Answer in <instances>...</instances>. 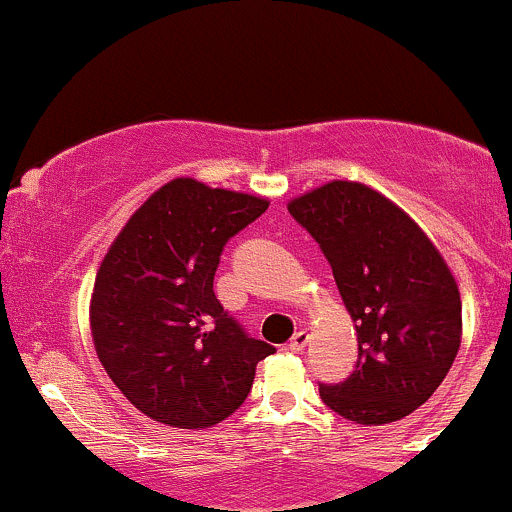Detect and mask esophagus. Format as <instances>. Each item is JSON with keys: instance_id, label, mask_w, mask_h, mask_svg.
Instances as JSON below:
<instances>
[{"instance_id": "34e87169", "label": "esophagus", "mask_w": 512, "mask_h": 512, "mask_svg": "<svg viewBox=\"0 0 512 512\" xmlns=\"http://www.w3.org/2000/svg\"><path fill=\"white\" fill-rule=\"evenodd\" d=\"M308 341H311L308 331H296V333H293L291 341H288V348H291L293 353H298V351H303V348L308 346Z\"/></svg>"}]
</instances>
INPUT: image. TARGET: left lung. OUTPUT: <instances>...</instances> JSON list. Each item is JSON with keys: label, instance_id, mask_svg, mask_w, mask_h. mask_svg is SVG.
I'll return each mask as SVG.
<instances>
[{"label": "left lung", "instance_id": "1", "mask_svg": "<svg viewBox=\"0 0 512 512\" xmlns=\"http://www.w3.org/2000/svg\"><path fill=\"white\" fill-rule=\"evenodd\" d=\"M333 268L356 323V371L318 386L323 403L361 426L406 418L453 366L463 333L460 293L421 226L358 181H331L288 204Z\"/></svg>", "mask_w": 512, "mask_h": 512}]
</instances>
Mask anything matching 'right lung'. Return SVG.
Returning <instances> with one entry per match:
<instances>
[{"mask_svg": "<svg viewBox=\"0 0 512 512\" xmlns=\"http://www.w3.org/2000/svg\"><path fill=\"white\" fill-rule=\"evenodd\" d=\"M268 209L261 196L174 179L136 209L101 261L89 321L96 356L144 416L201 430L249 396L276 348L219 303L214 276L231 236Z\"/></svg>", "mask_w": 512, "mask_h": 512, "instance_id": "obj_1", "label": "right lung"}]
</instances>
